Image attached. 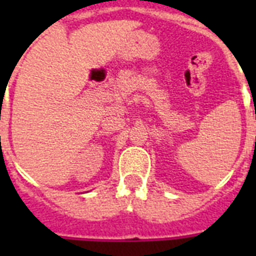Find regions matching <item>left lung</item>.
<instances>
[{
	"label": "left lung",
	"instance_id": "1",
	"mask_svg": "<svg viewBox=\"0 0 256 256\" xmlns=\"http://www.w3.org/2000/svg\"><path fill=\"white\" fill-rule=\"evenodd\" d=\"M255 112H256V111H255Z\"/></svg>",
	"mask_w": 256,
	"mask_h": 256
}]
</instances>
